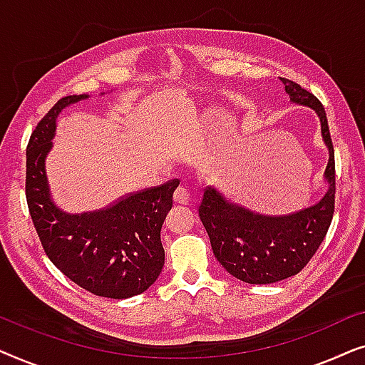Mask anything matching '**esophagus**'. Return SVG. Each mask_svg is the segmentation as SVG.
<instances>
[{"label":"esophagus","mask_w":365,"mask_h":365,"mask_svg":"<svg viewBox=\"0 0 365 365\" xmlns=\"http://www.w3.org/2000/svg\"><path fill=\"white\" fill-rule=\"evenodd\" d=\"M189 197H191V194H189V191L184 186H179L176 191H174V201L178 204L186 206V204H189Z\"/></svg>","instance_id":"esophagus-1"}]
</instances>
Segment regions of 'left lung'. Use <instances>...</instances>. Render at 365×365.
<instances>
[{
	"label": "left lung",
	"instance_id": "left-lung-1",
	"mask_svg": "<svg viewBox=\"0 0 365 365\" xmlns=\"http://www.w3.org/2000/svg\"><path fill=\"white\" fill-rule=\"evenodd\" d=\"M281 81L291 103L311 108L321 121L329 154L324 171L326 191L314 206L284 216H267L239 206L216 187L204 191L199 217L211 239L214 256L231 276L247 284H272L296 276L321 246L334 214L336 169L326 111L321 101L297 83L286 78Z\"/></svg>",
	"mask_w": 365,
	"mask_h": 365
}]
</instances>
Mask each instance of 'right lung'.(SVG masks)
<instances>
[{
  "label": "right lung",
  "mask_w": 365,
  "mask_h": 365,
  "mask_svg": "<svg viewBox=\"0 0 365 365\" xmlns=\"http://www.w3.org/2000/svg\"><path fill=\"white\" fill-rule=\"evenodd\" d=\"M86 99L89 94L59 99L33 131L26 149L28 207L44 252L64 276L96 296L128 299L148 291L163 271L161 227L179 181L128 194L93 211L59 206L46 159L59 114Z\"/></svg>",
  "instance_id": "obj_1"
}]
</instances>
